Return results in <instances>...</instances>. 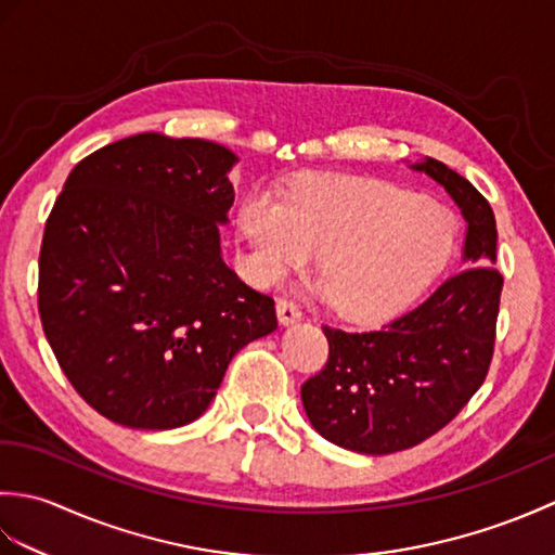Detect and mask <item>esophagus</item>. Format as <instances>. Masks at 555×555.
<instances>
[{
    "label": "esophagus",
    "instance_id": "esophagus-1",
    "mask_svg": "<svg viewBox=\"0 0 555 555\" xmlns=\"http://www.w3.org/2000/svg\"><path fill=\"white\" fill-rule=\"evenodd\" d=\"M276 314H279V322L281 324H293V322H300L302 320V310L298 308L296 302L284 298L276 302Z\"/></svg>",
    "mask_w": 555,
    "mask_h": 555
}]
</instances>
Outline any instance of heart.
<instances>
[{"mask_svg": "<svg viewBox=\"0 0 555 555\" xmlns=\"http://www.w3.org/2000/svg\"><path fill=\"white\" fill-rule=\"evenodd\" d=\"M238 221L259 284H279L320 253L326 296L358 322L405 310L453 247L451 211L379 179L305 176L286 197L257 188Z\"/></svg>", "mask_w": 555, "mask_h": 555, "instance_id": "b5f03b06", "label": "heart"}]
</instances>
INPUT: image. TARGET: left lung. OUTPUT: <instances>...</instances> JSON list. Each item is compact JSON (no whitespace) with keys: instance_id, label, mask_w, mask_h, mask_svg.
<instances>
[{"instance_id":"1","label":"left lung","mask_w":555,"mask_h":555,"mask_svg":"<svg viewBox=\"0 0 555 555\" xmlns=\"http://www.w3.org/2000/svg\"><path fill=\"white\" fill-rule=\"evenodd\" d=\"M412 169L441 183L463 211V259L427 300L382 328L324 324L328 360L300 388L312 427L326 441L367 455L405 451L441 431L485 384L496 344L503 274L493 267V209L439 159Z\"/></svg>"}]
</instances>
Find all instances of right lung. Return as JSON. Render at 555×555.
Returning a JSON list of instances; mask_svg holds the SVG:
<instances>
[{"mask_svg": "<svg viewBox=\"0 0 555 555\" xmlns=\"http://www.w3.org/2000/svg\"><path fill=\"white\" fill-rule=\"evenodd\" d=\"M235 155L140 133L80 159L47 217L38 310L70 386L133 429L209 408L243 346L276 328L274 298L221 259Z\"/></svg>", "mask_w": 555, "mask_h": 555, "instance_id": "obj_1", "label": "right lung"}]
</instances>
